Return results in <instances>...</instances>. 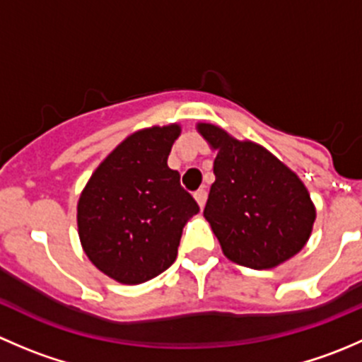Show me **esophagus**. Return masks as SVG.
<instances>
[{
	"instance_id": "34e87169",
	"label": "esophagus",
	"mask_w": 362,
	"mask_h": 362,
	"mask_svg": "<svg viewBox=\"0 0 362 362\" xmlns=\"http://www.w3.org/2000/svg\"><path fill=\"white\" fill-rule=\"evenodd\" d=\"M194 199L198 202L199 208L204 206V203H206V191L204 189H199V191L194 192Z\"/></svg>"
}]
</instances>
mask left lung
I'll return each mask as SVG.
<instances>
[{"mask_svg":"<svg viewBox=\"0 0 362 362\" xmlns=\"http://www.w3.org/2000/svg\"><path fill=\"white\" fill-rule=\"evenodd\" d=\"M196 129L217 152L203 215L226 257L252 269L294 257L317 217L301 178L262 145L236 140L215 124L198 122Z\"/></svg>","mask_w":362,"mask_h":362,"instance_id":"8db88e82","label":"left lung"}]
</instances>
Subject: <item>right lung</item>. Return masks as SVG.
<instances>
[{
	"mask_svg": "<svg viewBox=\"0 0 362 362\" xmlns=\"http://www.w3.org/2000/svg\"><path fill=\"white\" fill-rule=\"evenodd\" d=\"M180 124L134 131L90 175L76 204L89 261L119 284L136 286L177 259L182 229L199 211L168 156Z\"/></svg>",
	"mask_w": 362,
	"mask_h": 362,
	"instance_id": "right-lung-1",
	"label": "right lung"
}]
</instances>
